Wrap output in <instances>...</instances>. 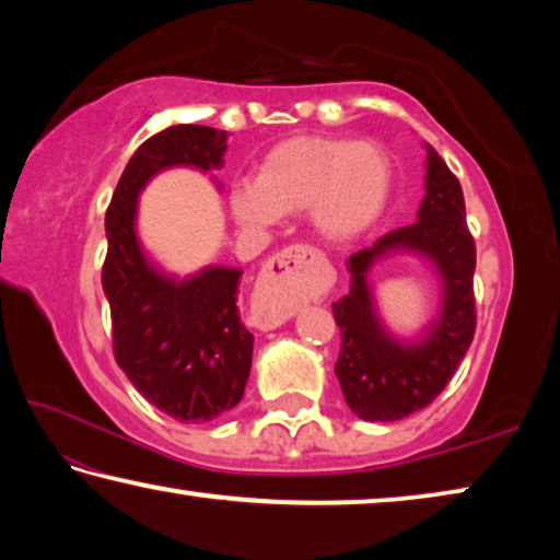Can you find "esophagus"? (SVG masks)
Here are the masks:
<instances>
[{
	"label": "esophagus",
	"mask_w": 560,
	"mask_h": 560,
	"mask_svg": "<svg viewBox=\"0 0 560 560\" xmlns=\"http://www.w3.org/2000/svg\"><path fill=\"white\" fill-rule=\"evenodd\" d=\"M320 261L324 254L314 246L291 244L264 264L252 293V311L259 326L277 328L296 314L311 289V273Z\"/></svg>",
	"instance_id": "esophagus-1"
}]
</instances>
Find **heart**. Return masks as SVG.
<instances>
[{
    "label": "heart",
    "instance_id": "b5f03b06",
    "mask_svg": "<svg viewBox=\"0 0 560 560\" xmlns=\"http://www.w3.org/2000/svg\"><path fill=\"white\" fill-rule=\"evenodd\" d=\"M393 187V163L371 140L293 136L269 148L257 179L230 192L234 220L261 230L281 214L308 210L330 242H350L381 220Z\"/></svg>",
    "mask_w": 560,
    "mask_h": 560
}]
</instances>
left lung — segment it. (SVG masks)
Listing matches in <instances>:
<instances>
[{"instance_id":"1","label":"left lung","mask_w":560,"mask_h":560,"mask_svg":"<svg viewBox=\"0 0 560 560\" xmlns=\"http://www.w3.org/2000/svg\"><path fill=\"white\" fill-rule=\"evenodd\" d=\"M390 248H415L443 273L445 308L420 347H400L376 324L364 273ZM477 246L467 226L457 175L428 145V197L415 224L387 232L348 259L350 291L334 303L340 328L336 375L350 410L371 422H393L428 407L452 375L477 330L474 303Z\"/></svg>"}]
</instances>
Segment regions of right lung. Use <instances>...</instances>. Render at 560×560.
Here are the masks:
<instances>
[{"mask_svg":"<svg viewBox=\"0 0 560 560\" xmlns=\"http://www.w3.org/2000/svg\"><path fill=\"white\" fill-rule=\"evenodd\" d=\"M226 132L173 126L128 160L106 210L108 252L101 281L110 306L113 355L136 390L177 422H210L242 400L254 336L236 308L240 269L165 279L136 236V202L160 170L222 165Z\"/></svg>","mask_w":560,"mask_h":560,"instance_id":"1","label":"right lung"}]
</instances>
